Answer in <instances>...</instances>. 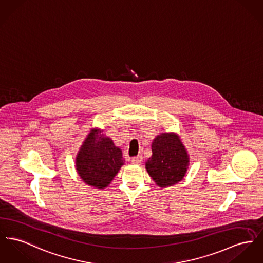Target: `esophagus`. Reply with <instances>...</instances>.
Returning <instances> with one entry per match:
<instances>
[{
    "label": "esophagus",
    "instance_id": "1",
    "mask_svg": "<svg viewBox=\"0 0 263 263\" xmlns=\"http://www.w3.org/2000/svg\"><path fill=\"white\" fill-rule=\"evenodd\" d=\"M132 161L134 162V163H141V161H142V157L141 156H137V157H134V158H132Z\"/></svg>",
    "mask_w": 263,
    "mask_h": 263
}]
</instances>
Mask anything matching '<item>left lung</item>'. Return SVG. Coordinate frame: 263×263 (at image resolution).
<instances>
[{
  "label": "left lung",
  "mask_w": 263,
  "mask_h": 263,
  "mask_svg": "<svg viewBox=\"0 0 263 263\" xmlns=\"http://www.w3.org/2000/svg\"><path fill=\"white\" fill-rule=\"evenodd\" d=\"M153 156L145 162L148 175L161 186L180 181L189 166V157L180 140L174 134H162L152 143Z\"/></svg>",
  "instance_id": "obj_1"
}]
</instances>
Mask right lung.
I'll list each match as a JSON object with an SVG mask.
<instances>
[{
	"label": "right lung",
	"mask_w": 263,
	"mask_h": 263,
	"mask_svg": "<svg viewBox=\"0 0 263 263\" xmlns=\"http://www.w3.org/2000/svg\"><path fill=\"white\" fill-rule=\"evenodd\" d=\"M122 154L112 140L93 129L78 154L77 171L88 185L104 189L122 167L124 160Z\"/></svg>",
	"instance_id": "1"
}]
</instances>
